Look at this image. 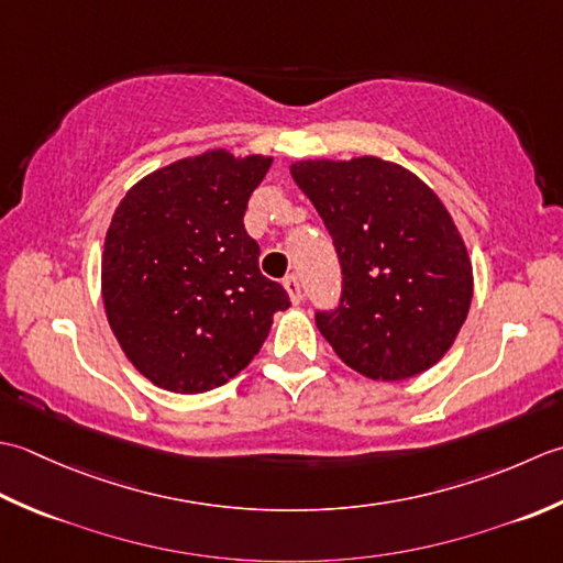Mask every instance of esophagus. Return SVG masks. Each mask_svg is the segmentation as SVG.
Segmentation results:
<instances>
[{
	"label": "esophagus",
	"instance_id": "esophagus-1",
	"mask_svg": "<svg viewBox=\"0 0 563 563\" xmlns=\"http://www.w3.org/2000/svg\"><path fill=\"white\" fill-rule=\"evenodd\" d=\"M284 289L289 291L291 301H294L296 306L301 303V298H303V294H301V282H298L296 274H291V277H286V279H284Z\"/></svg>",
	"mask_w": 563,
	"mask_h": 563
}]
</instances>
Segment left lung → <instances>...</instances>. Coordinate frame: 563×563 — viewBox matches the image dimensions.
<instances>
[{
  "instance_id": "obj_1",
  "label": "left lung",
  "mask_w": 563,
  "mask_h": 563,
  "mask_svg": "<svg viewBox=\"0 0 563 563\" xmlns=\"http://www.w3.org/2000/svg\"><path fill=\"white\" fill-rule=\"evenodd\" d=\"M296 187L335 243L342 301L316 323L350 369L404 382L438 364L474 298V267L442 199L376 155L296 159Z\"/></svg>"
}]
</instances>
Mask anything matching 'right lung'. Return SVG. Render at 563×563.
Returning <instances> with one entry per match:
<instances>
[{"mask_svg": "<svg viewBox=\"0 0 563 563\" xmlns=\"http://www.w3.org/2000/svg\"><path fill=\"white\" fill-rule=\"evenodd\" d=\"M269 155L213 147L159 167L125 191L101 252V298L125 357L147 382L203 394L265 345L284 286L262 277L243 225Z\"/></svg>", "mask_w": 563, "mask_h": 563, "instance_id": "right-lung-1", "label": "right lung"}]
</instances>
